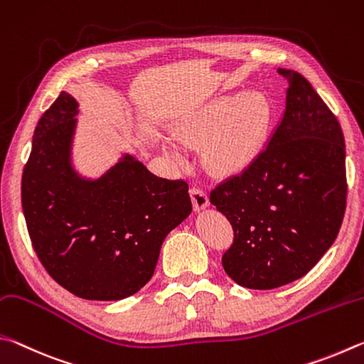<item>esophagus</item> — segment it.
<instances>
[{"label":"esophagus","instance_id":"obj_1","mask_svg":"<svg viewBox=\"0 0 364 364\" xmlns=\"http://www.w3.org/2000/svg\"><path fill=\"white\" fill-rule=\"evenodd\" d=\"M190 196H192V203H193L195 211H203V209H206L209 206L208 193L203 188L192 187V188H190Z\"/></svg>","mask_w":364,"mask_h":364}]
</instances>
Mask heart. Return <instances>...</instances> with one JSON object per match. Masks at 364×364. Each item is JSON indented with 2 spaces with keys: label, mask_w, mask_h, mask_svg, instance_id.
<instances>
[{
  "label": "heart",
  "mask_w": 364,
  "mask_h": 364,
  "mask_svg": "<svg viewBox=\"0 0 364 364\" xmlns=\"http://www.w3.org/2000/svg\"><path fill=\"white\" fill-rule=\"evenodd\" d=\"M272 121V107L262 92H230L214 99L192 123V134L206 140V163L218 172H238L259 156ZM171 149H177L171 139Z\"/></svg>",
  "instance_id": "b5f03b06"
}]
</instances>
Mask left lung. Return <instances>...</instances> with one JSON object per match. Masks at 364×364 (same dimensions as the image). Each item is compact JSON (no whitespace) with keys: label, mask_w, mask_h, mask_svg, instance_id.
I'll list each match as a JSON object with an SVG mask.
<instances>
[{"label":"left lung","mask_w":364,"mask_h":364,"mask_svg":"<svg viewBox=\"0 0 364 364\" xmlns=\"http://www.w3.org/2000/svg\"><path fill=\"white\" fill-rule=\"evenodd\" d=\"M278 73L289 82L282 121L259 156L209 195L235 232L222 265L250 289H275L309 273L334 243L346 213L339 121L301 73Z\"/></svg>","instance_id":"8db88e82"}]
</instances>
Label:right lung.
Instances as JSON below:
<instances>
[{"instance_id":"add662e5","label":"right lung","mask_w":364,"mask_h":364,"mask_svg":"<svg viewBox=\"0 0 364 364\" xmlns=\"http://www.w3.org/2000/svg\"><path fill=\"white\" fill-rule=\"evenodd\" d=\"M78 102L62 91L38 121L22 209L38 259L62 288L119 301L150 282L164 238L192 213L188 183L156 177L126 153L99 178L72 164Z\"/></svg>"}]
</instances>
